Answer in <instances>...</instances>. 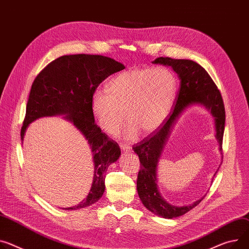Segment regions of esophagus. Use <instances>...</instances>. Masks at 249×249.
<instances>
[{"mask_svg": "<svg viewBox=\"0 0 249 249\" xmlns=\"http://www.w3.org/2000/svg\"><path fill=\"white\" fill-rule=\"evenodd\" d=\"M121 148H122V150L124 151V152H128V151L131 150V147H130V146H128V145H126V144H124V143H121Z\"/></svg>", "mask_w": 249, "mask_h": 249, "instance_id": "1", "label": "esophagus"}]
</instances>
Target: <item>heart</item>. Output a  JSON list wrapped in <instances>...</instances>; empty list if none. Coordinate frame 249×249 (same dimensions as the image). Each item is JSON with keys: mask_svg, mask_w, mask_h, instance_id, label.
I'll return each mask as SVG.
<instances>
[{"mask_svg": "<svg viewBox=\"0 0 249 249\" xmlns=\"http://www.w3.org/2000/svg\"><path fill=\"white\" fill-rule=\"evenodd\" d=\"M177 87L176 73L165 67L124 71L110 80L107 89L92 92V117L109 135L118 131L124 118L128 121L123 131L124 139H136L139 132L150 135L166 120Z\"/></svg>", "mask_w": 249, "mask_h": 249, "instance_id": "obj_1", "label": "heart"}]
</instances>
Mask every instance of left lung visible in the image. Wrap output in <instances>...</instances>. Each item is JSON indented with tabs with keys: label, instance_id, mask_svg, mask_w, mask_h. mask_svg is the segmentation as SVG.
<instances>
[{
	"label": "left lung",
	"instance_id": "8db88e82",
	"mask_svg": "<svg viewBox=\"0 0 249 249\" xmlns=\"http://www.w3.org/2000/svg\"><path fill=\"white\" fill-rule=\"evenodd\" d=\"M151 64H159L173 69L179 80V88L174 109L164 124L155 132V135L132 147L133 151L139 155L141 161L137 189L142 204L149 212L160 217L171 219L185 214L204 197L202 196L188 205L178 206L167 202L160 193L158 183L159 162L171 132L188 107L193 106L203 107L213 118L214 137L218 142V150L222 156L221 144L225 124V110L221 94L215 84L207 71L197 63L191 60H175L160 56L151 62Z\"/></svg>",
	"mask_w": 249,
	"mask_h": 249
}]
</instances>
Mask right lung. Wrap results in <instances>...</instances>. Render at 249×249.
Here are the masks:
<instances>
[{"label": "right lung", "instance_id": "add662e5", "mask_svg": "<svg viewBox=\"0 0 249 249\" xmlns=\"http://www.w3.org/2000/svg\"><path fill=\"white\" fill-rule=\"evenodd\" d=\"M124 69L113 59L99 54L63 55L49 64L32 85L21 131L24 142L29 125L41 118L60 117L81 131L91 152L92 183L79 204L66 210L85 208L97 202L105 193V174L121 157V148L94 124L90 100L92 92L108 75Z\"/></svg>", "mask_w": 249, "mask_h": 249}]
</instances>
